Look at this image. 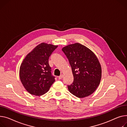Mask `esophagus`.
<instances>
[{"label":"esophagus","mask_w":127,"mask_h":127,"mask_svg":"<svg viewBox=\"0 0 127 127\" xmlns=\"http://www.w3.org/2000/svg\"><path fill=\"white\" fill-rule=\"evenodd\" d=\"M62 78H63V74H61V75H60V76H59V77H58L59 79H60V80L62 79Z\"/></svg>","instance_id":"esophagus-1"}]
</instances>
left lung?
<instances>
[{
	"label": "left lung",
	"instance_id": "8db88e82",
	"mask_svg": "<svg viewBox=\"0 0 127 127\" xmlns=\"http://www.w3.org/2000/svg\"><path fill=\"white\" fill-rule=\"evenodd\" d=\"M62 50L68 59L73 75V82L67 85L69 92L79 98L90 95L98 86L102 77L97 57L91 50L78 43Z\"/></svg>",
	"mask_w": 127,
	"mask_h": 127
}]
</instances>
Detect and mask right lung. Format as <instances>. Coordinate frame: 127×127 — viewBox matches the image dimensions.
Instances as JSON below:
<instances>
[{
	"label": "right lung",
	"instance_id": "right-lung-1",
	"mask_svg": "<svg viewBox=\"0 0 127 127\" xmlns=\"http://www.w3.org/2000/svg\"><path fill=\"white\" fill-rule=\"evenodd\" d=\"M58 46L42 43L37 46L23 61L19 76L23 86L30 94H45L55 81L48 63L49 58Z\"/></svg>",
	"mask_w": 127,
	"mask_h": 127
}]
</instances>
